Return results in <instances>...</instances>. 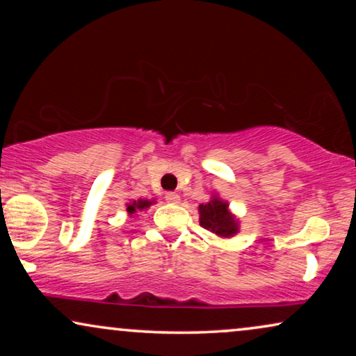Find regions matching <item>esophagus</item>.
Listing matches in <instances>:
<instances>
[{"instance_id":"esophagus-1","label":"esophagus","mask_w":356,"mask_h":356,"mask_svg":"<svg viewBox=\"0 0 356 356\" xmlns=\"http://www.w3.org/2000/svg\"><path fill=\"white\" fill-rule=\"evenodd\" d=\"M165 201H167L168 204H179V201H181V199H179V196L177 193H167L165 194Z\"/></svg>"}]
</instances>
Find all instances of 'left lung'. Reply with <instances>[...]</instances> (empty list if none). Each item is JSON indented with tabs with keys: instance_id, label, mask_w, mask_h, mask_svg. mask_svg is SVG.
I'll use <instances>...</instances> for the list:
<instances>
[{
	"instance_id": "8db88e82",
	"label": "left lung",
	"mask_w": 356,
	"mask_h": 356,
	"mask_svg": "<svg viewBox=\"0 0 356 356\" xmlns=\"http://www.w3.org/2000/svg\"><path fill=\"white\" fill-rule=\"evenodd\" d=\"M199 223L206 230L222 238L235 236L240 232L238 220L228 211V202L222 201L218 196H212L211 201L199 206Z\"/></svg>"
}]
</instances>
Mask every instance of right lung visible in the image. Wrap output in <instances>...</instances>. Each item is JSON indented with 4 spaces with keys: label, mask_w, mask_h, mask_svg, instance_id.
I'll use <instances>...</instances> for the list:
<instances>
[{
    "label": "right lung",
    "mask_w": 356,
    "mask_h": 356,
    "mask_svg": "<svg viewBox=\"0 0 356 356\" xmlns=\"http://www.w3.org/2000/svg\"><path fill=\"white\" fill-rule=\"evenodd\" d=\"M152 204H154V201H149V199H139V201H133V202L126 204V211H128L129 216H134L136 212L149 209Z\"/></svg>",
    "instance_id": "obj_1"
}]
</instances>
